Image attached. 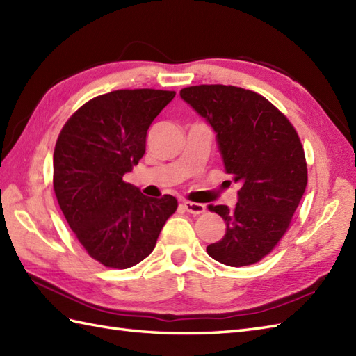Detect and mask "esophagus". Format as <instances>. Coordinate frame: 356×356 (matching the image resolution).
Wrapping results in <instances>:
<instances>
[{
	"instance_id": "obj_1",
	"label": "esophagus",
	"mask_w": 356,
	"mask_h": 356,
	"mask_svg": "<svg viewBox=\"0 0 356 356\" xmlns=\"http://www.w3.org/2000/svg\"><path fill=\"white\" fill-rule=\"evenodd\" d=\"M184 209L192 213V215H201V213L205 211V205L198 204V202H192V201H184Z\"/></svg>"
}]
</instances>
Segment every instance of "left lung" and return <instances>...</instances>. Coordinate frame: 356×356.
Wrapping results in <instances>:
<instances>
[{
	"mask_svg": "<svg viewBox=\"0 0 356 356\" xmlns=\"http://www.w3.org/2000/svg\"><path fill=\"white\" fill-rule=\"evenodd\" d=\"M179 96L215 131L225 172L241 184L233 209L209 205L227 225L209 256L228 266L256 264L286 233L307 184L294 126L271 102L238 86H188Z\"/></svg>",
	"mask_w": 356,
	"mask_h": 356,
	"instance_id": "1",
	"label": "left lung"
}]
</instances>
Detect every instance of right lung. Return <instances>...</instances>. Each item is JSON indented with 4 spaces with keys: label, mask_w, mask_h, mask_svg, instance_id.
Wrapping results in <instances>:
<instances>
[{
    "label": "right lung",
    "mask_w": 356,
    "mask_h": 356,
    "mask_svg": "<svg viewBox=\"0 0 356 356\" xmlns=\"http://www.w3.org/2000/svg\"><path fill=\"white\" fill-rule=\"evenodd\" d=\"M175 91L117 90L86 102L62 128L53 155V187L86 252L126 270L151 254L175 213L172 195L147 198L123 175L146 151L154 118Z\"/></svg>",
    "instance_id": "add662e5"
}]
</instances>
